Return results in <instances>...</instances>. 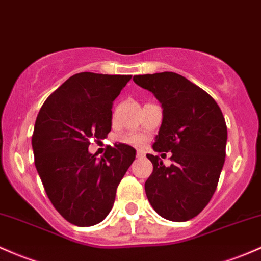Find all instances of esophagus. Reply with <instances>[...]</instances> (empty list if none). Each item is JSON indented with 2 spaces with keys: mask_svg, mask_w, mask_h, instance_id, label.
Instances as JSON below:
<instances>
[{
  "mask_svg": "<svg viewBox=\"0 0 261 261\" xmlns=\"http://www.w3.org/2000/svg\"><path fill=\"white\" fill-rule=\"evenodd\" d=\"M144 156H145V154H144V152H142V151H137V152H136L137 159H142Z\"/></svg>",
  "mask_w": 261,
  "mask_h": 261,
  "instance_id": "obj_1",
  "label": "esophagus"
}]
</instances>
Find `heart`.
Instances as JSON below:
<instances>
[{
    "label": "heart",
    "instance_id": "heart-1",
    "mask_svg": "<svg viewBox=\"0 0 261 261\" xmlns=\"http://www.w3.org/2000/svg\"><path fill=\"white\" fill-rule=\"evenodd\" d=\"M121 141L124 144L127 145H133V146H139L144 144V137L139 134H126L121 137Z\"/></svg>",
    "mask_w": 261,
    "mask_h": 261
}]
</instances>
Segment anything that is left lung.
Masks as SVG:
<instances>
[{
  "label": "left lung",
  "instance_id": "1",
  "mask_svg": "<svg viewBox=\"0 0 261 261\" xmlns=\"http://www.w3.org/2000/svg\"><path fill=\"white\" fill-rule=\"evenodd\" d=\"M134 82L162 104L153 150L172 153L170 167L159 156L146 154L153 166L146 196L163 218L190 220L204 210L218 185L228 136L224 116L207 91L177 73L135 75Z\"/></svg>",
  "mask_w": 261,
  "mask_h": 261
}]
</instances>
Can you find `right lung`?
<instances>
[{
	"mask_svg": "<svg viewBox=\"0 0 261 261\" xmlns=\"http://www.w3.org/2000/svg\"><path fill=\"white\" fill-rule=\"evenodd\" d=\"M130 79L78 73L48 96L37 115L34 165L53 207L78 227L105 219L135 160V148L124 144L109 146L100 160L88 151L90 140L100 141L110 133L113 102Z\"/></svg>",
	"mask_w": 261,
	"mask_h": 261,
	"instance_id": "right-lung-1",
	"label": "right lung"
}]
</instances>
